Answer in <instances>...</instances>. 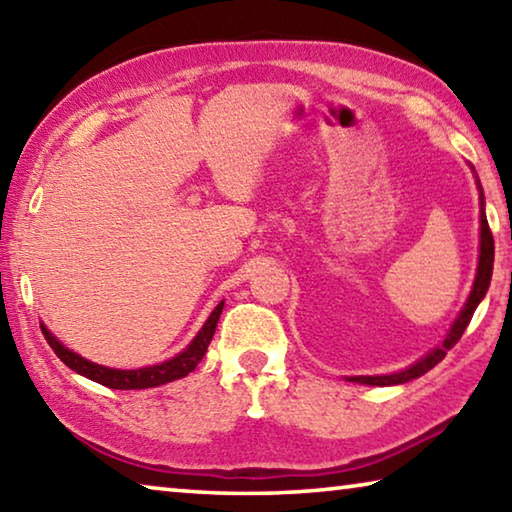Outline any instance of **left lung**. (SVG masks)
I'll return each instance as SVG.
<instances>
[{"instance_id":"1","label":"left lung","mask_w":512,"mask_h":512,"mask_svg":"<svg viewBox=\"0 0 512 512\" xmlns=\"http://www.w3.org/2000/svg\"><path fill=\"white\" fill-rule=\"evenodd\" d=\"M474 171V167H472ZM476 187H479V198H481V239H479V264H476V277L472 284L470 296H467L465 305L461 309V314L456 316V320L449 327V332L445 336V341L436 345L431 352L424 354L422 359L411 363L409 368H404L400 372H391V375H359V377H348V381H357V384H368V386H395V384H406V381L422 377L424 372H429L436 363L445 359L447 350H452L454 345L461 339L465 327L470 325V320L474 316L479 302L485 298L488 293L490 280H492V264H495V239H492L488 219H485V201H483V187L476 178Z\"/></svg>"}]
</instances>
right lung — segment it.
I'll use <instances>...</instances> for the list:
<instances>
[{
	"mask_svg": "<svg viewBox=\"0 0 512 512\" xmlns=\"http://www.w3.org/2000/svg\"><path fill=\"white\" fill-rule=\"evenodd\" d=\"M221 311H223V300L214 307V311L210 314V318L205 320L203 327L198 329V334L194 336L192 343H189L183 352H178L176 357H171L169 361L155 363V366H146L137 370H119V368L99 366V363L88 361L85 357H81V354L65 348V345L60 343L42 323L40 327L47 343L51 345V350L56 352V357L63 361L67 368H72L74 372H79V375L97 381L101 386L117 388V391H140V388H155V386L169 384V381L187 377L205 357L207 345L212 341Z\"/></svg>",
	"mask_w": 512,
	"mask_h": 512,
	"instance_id": "right-lung-1",
	"label": "right lung"
}]
</instances>
